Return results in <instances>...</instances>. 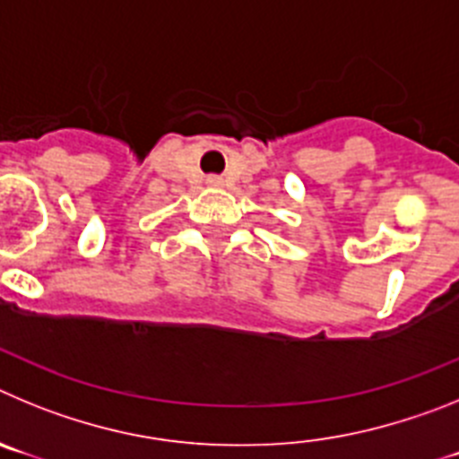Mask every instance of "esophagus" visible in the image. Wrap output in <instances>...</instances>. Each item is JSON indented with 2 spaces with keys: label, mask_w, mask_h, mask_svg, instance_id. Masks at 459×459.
I'll list each match as a JSON object with an SVG mask.
<instances>
[{
  "label": "esophagus",
  "mask_w": 459,
  "mask_h": 459,
  "mask_svg": "<svg viewBox=\"0 0 459 459\" xmlns=\"http://www.w3.org/2000/svg\"><path fill=\"white\" fill-rule=\"evenodd\" d=\"M206 184H209L211 188H218V186H222V179L221 177H209V179H206Z\"/></svg>",
  "instance_id": "34e87169"
}]
</instances>
